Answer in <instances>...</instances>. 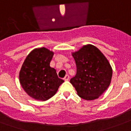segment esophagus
I'll return each mask as SVG.
<instances>
[{"instance_id":"34e87169","label":"esophagus","mask_w":131,"mask_h":131,"mask_svg":"<svg viewBox=\"0 0 131 131\" xmlns=\"http://www.w3.org/2000/svg\"><path fill=\"white\" fill-rule=\"evenodd\" d=\"M64 80H65V81H68V80H69V76L68 75H65V77L64 78Z\"/></svg>"}]
</instances>
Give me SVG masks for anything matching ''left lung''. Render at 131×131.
Instances as JSON below:
<instances>
[{
  "label": "left lung",
  "mask_w": 131,
  "mask_h": 131,
  "mask_svg": "<svg viewBox=\"0 0 131 131\" xmlns=\"http://www.w3.org/2000/svg\"><path fill=\"white\" fill-rule=\"evenodd\" d=\"M72 56L77 73L71 79V84L83 99H96L111 83L112 68L108 60L97 47L90 44L84 45Z\"/></svg>",
  "instance_id": "obj_1"
}]
</instances>
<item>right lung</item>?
Masks as SVG:
<instances>
[{
	"label": "right lung",
	"instance_id": "1",
	"mask_svg": "<svg viewBox=\"0 0 131 131\" xmlns=\"http://www.w3.org/2000/svg\"><path fill=\"white\" fill-rule=\"evenodd\" d=\"M53 51L45 47L33 49L26 58L19 71V82L30 97L45 101L52 97L64 80L49 65Z\"/></svg>",
	"mask_w": 131,
	"mask_h": 131
}]
</instances>
